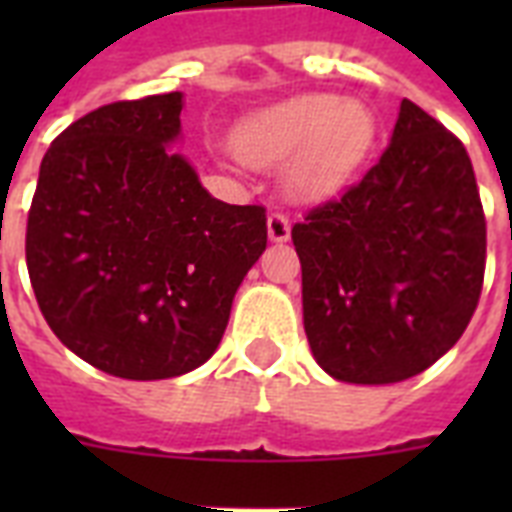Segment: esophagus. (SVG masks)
I'll return each mask as SVG.
<instances>
[{"mask_svg": "<svg viewBox=\"0 0 512 512\" xmlns=\"http://www.w3.org/2000/svg\"><path fill=\"white\" fill-rule=\"evenodd\" d=\"M289 231H292V225H289V217L279 209H273L271 215H268V239L271 241H287Z\"/></svg>", "mask_w": 512, "mask_h": 512, "instance_id": "34e87169", "label": "esophagus"}]
</instances>
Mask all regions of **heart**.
<instances>
[{
	"label": "heart",
	"mask_w": 512,
	"mask_h": 512,
	"mask_svg": "<svg viewBox=\"0 0 512 512\" xmlns=\"http://www.w3.org/2000/svg\"><path fill=\"white\" fill-rule=\"evenodd\" d=\"M377 138L372 108L340 95H297L249 119L236 148L247 162L279 164L295 156L289 183L316 199L337 191L364 164Z\"/></svg>",
	"instance_id": "b5f03b06"
}]
</instances>
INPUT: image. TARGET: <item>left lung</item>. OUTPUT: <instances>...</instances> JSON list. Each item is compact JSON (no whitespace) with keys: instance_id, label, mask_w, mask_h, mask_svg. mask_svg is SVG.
Wrapping results in <instances>:
<instances>
[{"instance_id":"8db88e82","label":"left lung","mask_w":512,"mask_h":512,"mask_svg":"<svg viewBox=\"0 0 512 512\" xmlns=\"http://www.w3.org/2000/svg\"><path fill=\"white\" fill-rule=\"evenodd\" d=\"M303 324L324 372L409 380L468 329L486 268V217L457 135L401 100L390 146L340 199L292 225Z\"/></svg>"}]
</instances>
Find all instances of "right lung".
Here are the masks:
<instances>
[{"instance_id":"obj_1","label":"right lung","mask_w":512,"mask_h":512,"mask_svg":"<svg viewBox=\"0 0 512 512\" xmlns=\"http://www.w3.org/2000/svg\"><path fill=\"white\" fill-rule=\"evenodd\" d=\"M183 95L116 100L76 119L39 167L26 225L36 303L100 372L167 380L201 366L268 241L265 207L225 204L183 156Z\"/></svg>"}]
</instances>
